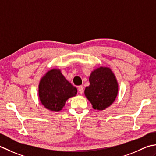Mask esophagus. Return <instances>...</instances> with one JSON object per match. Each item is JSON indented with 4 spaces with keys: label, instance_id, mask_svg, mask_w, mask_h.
Wrapping results in <instances>:
<instances>
[{
    "label": "esophagus",
    "instance_id": "obj_1",
    "mask_svg": "<svg viewBox=\"0 0 156 156\" xmlns=\"http://www.w3.org/2000/svg\"><path fill=\"white\" fill-rule=\"evenodd\" d=\"M78 91L79 94H83V87L82 85H80V86L78 87Z\"/></svg>",
    "mask_w": 156,
    "mask_h": 156
}]
</instances>
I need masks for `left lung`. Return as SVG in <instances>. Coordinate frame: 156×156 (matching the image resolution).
I'll return each instance as SVG.
<instances>
[{
  "instance_id": "left-lung-1",
  "label": "left lung",
  "mask_w": 156,
  "mask_h": 156,
  "mask_svg": "<svg viewBox=\"0 0 156 156\" xmlns=\"http://www.w3.org/2000/svg\"><path fill=\"white\" fill-rule=\"evenodd\" d=\"M90 85L84 94L93 108L104 110L111 106L119 94V83L112 69L99 66L92 71L89 77Z\"/></svg>"
}]
</instances>
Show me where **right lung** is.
I'll use <instances>...</instances> for the list:
<instances>
[{"mask_svg": "<svg viewBox=\"0 0 156 156\" xmlns=\"http://www.w3.org/2000/svg\"><path fill=\"white\" fill-rule=\"evenodd\" d=\"M77 90L66 79L59 69H52L44 74L38 85V98L44 108L58 112L70 98L77 95Z\"/></svg>", "mask_w": 156, "mask_h": 156, "instance_id": "right-lung-1", "label": "right lung"}]
</instances>
